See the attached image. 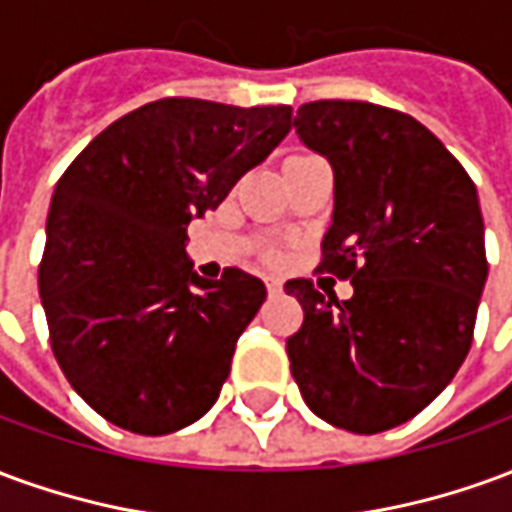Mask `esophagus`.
I'll return each instance as SVG.
<instances>
[{
	"instance_id": "1",
	"label": "esophagus",
	"mask_w": 512,
	"mask_h": 512,
	"mask_svg": "<svg viewBox=\"0 0 512 512\" xmlns=\"http://www.w3.org/2000/svg\"><path fill=\"white\" fill-rule=\"evenodd\" d=\"M266 288L268 296H279V293H282V282H279V279H266Z\"/></svg>"
}]
</instances>
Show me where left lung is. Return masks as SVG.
<instances>
[{"label": "left lung", "instance_id": "8db88e82", "mask_svg": "<svg viewBox=\"0 0 512 512\" xmlns=\"http://www.w3.org/2000/svg\"><path fill=\"white\" fill-rule=\"evenodd\" d=\"M334 169V213L318 271L351 279L340 301L288 279L304 323L290 373L312 414L351 433L417 417L472 348L488 277L472 178L411 115L367 101H312L293 117Z\"/></svg>", "mask_w": 512, "mask_h": 512}]
</instances>
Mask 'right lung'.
<instances>
[{
  "label": "right lung",
  "instance_id": "right-lung-1",
  "mask_svg": "<svg viewBox=\"0 0 512 512\" xmlns=\"http://www.w3.org/2000/svg\"><path fill=\"white\" fill-rule=\"evenodd\" d=\"M290 117L161 98L104 128L57 183L38 271L51 351L117 428L164 436L216 403L266 285L241 268L197 277L186 227L288 136Z\"/></svg>",
  "mask_w": 512,
  "mask_h": 512
}]
</instances>
